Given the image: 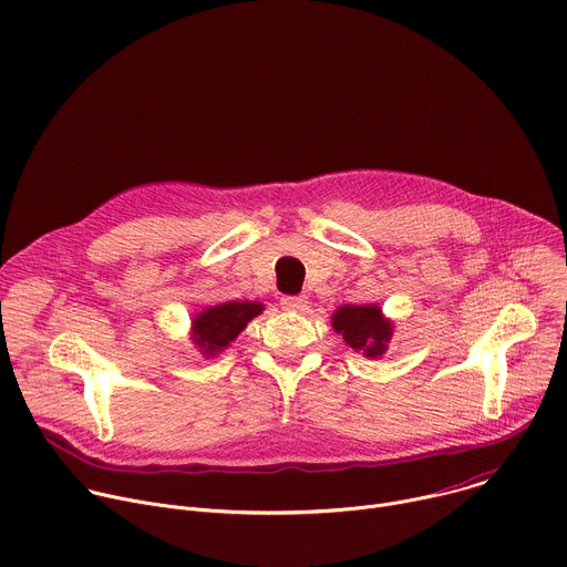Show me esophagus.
Segmentation results:
<instances>
[{
    "label": "esophagus",
    "mask_w": 567,
    "mask_h": 567,
    "mask_svg": "<svg viewBox=\"0 0 567 567\" xmlns=\"http://www.w3.org/2000/svg\"><path fill=\"white\" fill-rule=\"evenodd\" d=\"M280 307L285 311H305L307 309V298L305 296H282Z\"/></svg>",
    "instance_id": "34e87169"
}]
</instances>
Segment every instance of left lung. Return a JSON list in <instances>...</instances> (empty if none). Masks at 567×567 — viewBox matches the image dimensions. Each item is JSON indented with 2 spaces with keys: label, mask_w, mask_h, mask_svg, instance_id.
Returning a JSON list of instances; mask_svg holds the SVG:
<instances>
[{
  "label": "left lung",
  "mask_w": 567,
  "mask_h": 567,
  "mask_svg": "<svg viewBox=\"0 0 567 567\" xmlns=\"http://www.w3.org/2000/svg\"><path fill=\"white\" fill-rule=\"evenodd\" d=\"M332 328L354 352L370 359L383 357L392 339V322L379 305H343L332 313Z\"/></svg>",
  "instance_id": "obj_1"
}]
</instances>
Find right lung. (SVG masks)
<instances>
[{"instance_id":"add662e5","label":"right lung","mask_w":567,"mask_h":567,"mask_svg":"<svg viewBox=\"0 0 567 567\" xmlns=\"http://www.w3.org/2000/svg\"><path fill=\"white\" fill-rule=\"evenodd\" d=\"M262 309V302L251 300H233L206 307L193 318V341L204 357H215L226 350L247 328V322L254 320Z\"/></svg>"}]
</instances>
